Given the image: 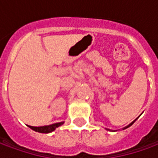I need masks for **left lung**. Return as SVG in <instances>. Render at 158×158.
<instances>
[{"instance_id":"obj_1","label":"left lung","mask_w":158,"mask_h":158,"mask_svg":"<svg viewBox=\"0 0 158 158\" xmlns=\"http://www.w3.org/2000/svg\"><path fill=\"white\" fill-rule=\"evenodd\" d=\"M138 118H139V117H138ZM138 118H135V120H134V121H133V122H131L130 123H129V125H127V126H125V127H124V128H123V129H128V128H129V127H130V126L132 125L133 123H134L135 122L136 120H137V119H138ZM106 130H108V131H113V132H115V131H118V130H111V129H106Z\"/></svg>"}]
</instances>
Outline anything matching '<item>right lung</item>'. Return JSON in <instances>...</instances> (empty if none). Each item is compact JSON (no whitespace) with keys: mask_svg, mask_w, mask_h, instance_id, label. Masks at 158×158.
<instances>
[{"mask_svg":"<svg viewBox=\"0 0 158 158\" xmlns=\"http://www.w3.org/2000/svg\"><path fill=\"white\" fill-rule=\"evenodd\" d=\"M63 123H64V122H59L56 123H52V124H50V125L40 126V127L28 125V127H29L30 129L35 130L36 132L43 133V134H48V133H52V131H54L56 128H58L59 126L62 125Z\"/></svg>","mask_w":158,"mask_h":158,"instance_id":"1","label":"right lung"}]
</instances>
